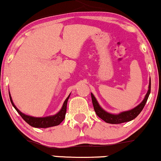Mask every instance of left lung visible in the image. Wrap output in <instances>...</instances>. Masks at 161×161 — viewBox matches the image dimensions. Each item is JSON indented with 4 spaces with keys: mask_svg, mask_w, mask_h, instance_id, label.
Segmentation results:
<instances>
[{
    "mask_svg": "<svg viewBox=\"0 0 161 161\" xmlns=\"http://www.w3.org/2000/svg\"><path fill=\"white\" fill-rule=\"evenodd\" d=\"M151 92V79H149V85H148V90L147 92L146 96H145L144 99L138 106H136V107H134L133 109L130 110H127V111L121 112L119 114H112L109 112H106L104 110L101 106H100V104L98 103L96 97L94 96V94L92 93H91V95H92V103L94 106V111H95L96 114L97 115L100 119L103 120L104 121H106V123L109 124H121V123H125L127 122V121H132L136 118L137 116L143 109L145 105H146L147 100L149 97Z\"/></svg>",
    "mask_w": 161,
    "mask_h": 161,
    "instance_id": "obj_1",
    "label": "left lung"
}]
</instances>
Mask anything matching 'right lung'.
<instances>
[{"label":"right lung","mask_w":161,"mask_h":161,"mask_svg":"<svg viewBox=\"0 0 161 161\" xmlns=\"http://www.w3.org/2000/svg\"><path fill=\"white\" fill-rule=\"evenodd\" d=\"M9 94L11 103H12L13 107L15 108V109L18 112L19 115L22 116V119H24L29 125H31V127H36V128H47V127H54V126H57L60 125V124L64 121V119L65 118L66 111H67V101H68L69 96H70V94H69V96L67 97V99L64 100V102L63 106H62L61 110H60L58 113H56L55 115L46 116V117L38 118L25 115V114L22 113L21 111H19V109H18V108H17L16 106H15V104L13 103L12 97H11V95L9 93Z\"/></svg>","instance_id":"1"}]
</instances>
